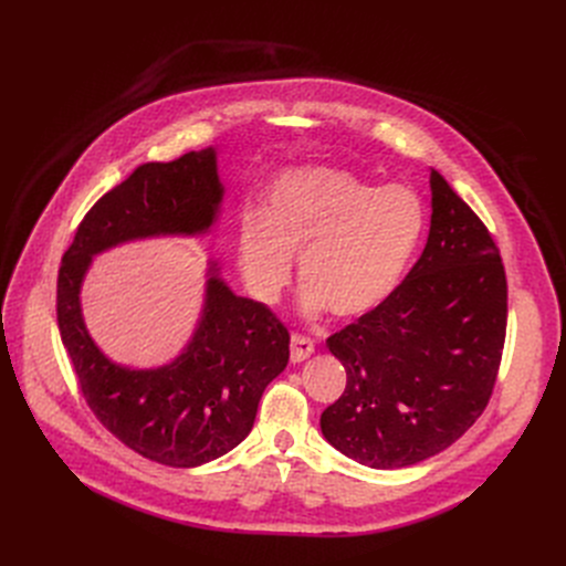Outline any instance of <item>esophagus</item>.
<instances>
[{
	"label": "esophagus",
	"instance_id": "esophagus-1",
	"mask_svg": "<svg viewBox=\"0 0 566 566\" xmlns=\"http://www.w3.org/2000/svg\"><path fill=\"white\" fill-rule=\"evenodd\" d=\"M312 353H314V342L310 337L298 335V333L291 337V363L293 365L295 363H305Z\"/></svg>",
	"mask_w": 566,
	"mask_h": 566
}]
</instances>
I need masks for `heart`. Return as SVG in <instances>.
<instances>
[{"label":"heart","mask_w":566,"mask_h":566,"mask_svg":"<svg viewBox=\"0 0 566 566\" xmlns=\"http://www.w3.org/2000/svg\"><path fill=\"white\" fill-rule=\"evenodd\" d=\"M424 229V201L406 186L374 190L346 169H291L268 190L265 213H243L235 261L252 298L275 305L298 256L305 312L360 318L397 291Z\"/></svg>","instance_id":"1"}]
</instances>
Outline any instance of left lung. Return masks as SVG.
Listing matches in <instances>:
<instances>
[{
    "label": "left lung",
    "instance_id": "8db88e82",
    "mask_svg": "<svg viewBox=\"0 0 566 566\" xmlns=\"http://www.w3.org/2000/svg\"><path fill=\"white\" fill-rule=\"evenodd\" d=\"M422 256L378 310L325 339L346 369L323 410L335 450L378 470L448 450L484 412L507 335V277L478 213L431 169Z\"/></svg>",
    "mask_w": 566,
    "mask_h": 566
}]
</instances>
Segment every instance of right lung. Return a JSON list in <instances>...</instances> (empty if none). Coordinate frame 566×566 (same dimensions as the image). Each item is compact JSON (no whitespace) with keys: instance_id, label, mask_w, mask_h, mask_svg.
<instances>
[{"instance_id":"add662e5","label":"right lung","mask_w":566,"mask_h":566,"mask_svg":"<svg viewBox=\"0 0 566 566\" xmlns=\"http://www.w3.org/2000/svg\"><path fill=\"white\" fill-rule=\"evenodd\" d=\"M222 201L216 151L139 165L77 227L56 280V323L77 385L98 422L126 448L171 468L213 461L252 431L265 385L289 363L286 325L235 295L211 263L192 342L158 369H126L88 337L80 286L92 256L146 235L203 233Z\"/></svg>"}]
</instances>
